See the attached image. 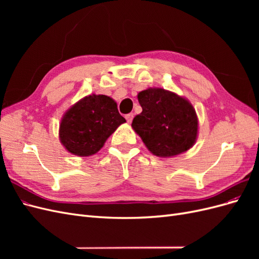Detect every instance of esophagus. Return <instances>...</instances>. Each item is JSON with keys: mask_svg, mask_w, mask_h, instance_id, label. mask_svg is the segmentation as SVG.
<instances>
[{"mask_svg": "<svg viewBox=\"0 0 259 259\" xmlns=\"http://www.w3.org/2000/svg\"><path fill=\"white\" fill-rule=\"evenodd\" d=\"M133 117H134V113H128V114L125 115V119H126V121H127L128 123H132Z\"/></svg>", "mask_w": 259, "mask_h": 259, "instance_id": "esophagus-1", "label": "esophagus"}]
</instances>
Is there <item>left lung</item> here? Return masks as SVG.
Here are the masks:
<instances>
[{"mask_svg": "<svg viewBox=\"0 0 259 259\" xmlns=\"http://www.w3.org/2000/svg\"><path fill=\"white\" fill-rule=\"evenodd\" d=\"M137 98L143 112L134 117L132 128L153 155L173 158L193 147L199 119L189 100L161 88L139 92Z\"/></svg>", "mask_w": 259, "mask_h": 259, "instance_id": "left-lung-1", "label": "left lung"}]
</instances>
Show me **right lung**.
Returning <instances> with one entry per match:
<instances>
[{
    "instance_id": "right-lung-1",
    "label": "right lung",
    "mask_w": 259,
    "mask_h": 259,
    "mask_svg": "<svg viewBox=\"0 0 259 259\" xmlns=\"http://www.w3.org/2000/svg\"><path fill=\"white\" fill-rule=\"evenodd\" d=\"M125 122L111 97L91 94L77 100L64 113L58 136L69 153L91 156L96 154Z\"/></svg>"
}]
</instances>
